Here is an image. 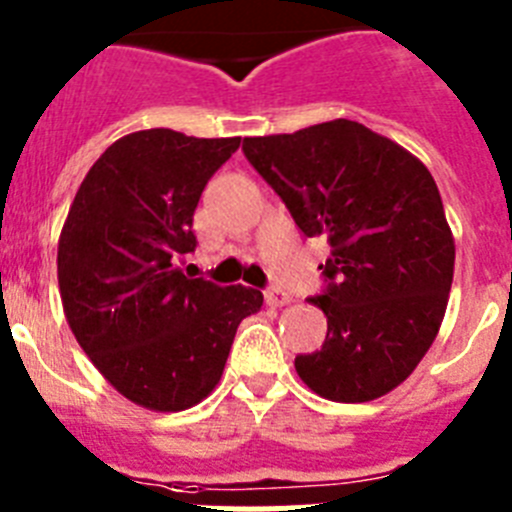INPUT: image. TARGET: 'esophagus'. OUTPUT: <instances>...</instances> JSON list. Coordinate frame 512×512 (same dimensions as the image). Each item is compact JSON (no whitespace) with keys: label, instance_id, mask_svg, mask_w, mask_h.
<instances>
[{"label":"esophagus","instance_id":"esophagus-1","mask_svg":"<svg viewBox=\"0 0 512 512\" xmlns=\"http://www.w3.org/2000/svg\"><path fill=\"white\" fill-rule=\"evenodd\" d=\"M264 297H266V305L269 307H284V305H289V300H292L287 289H282V287H269L266 289Z\"/></svg>","mask_w":512,"mask_h":512}]
</instances>
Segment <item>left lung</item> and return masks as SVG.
Wrapping results in <instances>:
<instances>
[{
	"label": "left lung",
	"instance_id": "obj_1",
	"mask_svg": "<svg viewBox=\"0 0 512 512\" xmlns=\"http://www.w3.org/2000/svg\"><path fill=\"white\" fill-rule=\"evenodd\" d=\"M248 164L282 197L297 228L325 235L328 318L320 351L295 369L320 397L369 402L413 374L441 328L454 238L431 171L361 122L243 140Z\"/></svg>",
	"mask_w": 512,
	"mask_h": 512
}]
</instances>
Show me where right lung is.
Wrapping results in <instances>:
<instances>
[{
	"instance_id": "1",
	"label": "right lung",
	"mask_w": 512,
	"mask_h": 512,
	"mask_svg": "<svg viewBox=\"0 0 512 512\" xmlns=\"http://www.w3.org/2000/svg\"><path fill=\"white\" fill-rule=\"evenodd\" d=\"M241 138L169 128L115 140L84 176L58 241V287L84 354L120 395L158 413L187 410L220 382L251 287H220L179 269L197 248L202 189Z\"/></svg>"
}]
</instances>
